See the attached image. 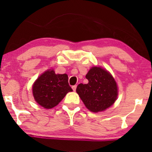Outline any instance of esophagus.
Listing matches in <instances>:
<instances>
[{
  "label": "esophagus",
  "mask_w": 152,
  "mask_h": 152,
  "mask_svg": "<svg viewBox=\"0 0 152 152\" xmlns=\"http://www.w3.org/2000/svg\"><path fill=\"white\" fill-rule=\"evenodd\" d=\"M72 90H73L74 91H76V88H77V85H74V86H72Z\"/></svg>",
  "instance_id": "obj_1"
}]
</instances>
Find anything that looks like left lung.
<instances>
[{"instance_id": "left-lung-1", "label": "left lung", "mask_w": 152, "mask_h": 152, "mask_svg": "<svg viewBox=\"0 0 152 152\" xmlns=\"http://www.w3.org/2000/svg\"><path fill=\"white\" fill-rule=\"evenodd\" d=\"M86 78L88 84H80L76 91L87 109L97 113L104 111L115 102L118 87L109 72L99 67H93Z\"/></svg>"}]
</instances>
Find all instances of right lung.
Wrapping results in <instances>:
<instances>
[{"label": "right lung", "mask_w": 152, "mask_h": 152, "mask_svg": "<svg viewBox=\"0 0 152 152\" xmlns=\"http://www.w3.org/2000/svg\"><path fill=\"white\" fill-rule=\"evenodd\" d=\"M70 91L72 89L68 84L67 75H56L53 70H47L41 75L32 88L35 100L45 109L57 106Z\"/></svg>", "instance_id": "1"}]
</instances>
